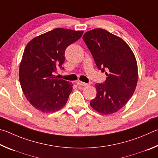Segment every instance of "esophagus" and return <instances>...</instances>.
<instances>
[{"instance_id":"1","label":"esophagus","mask_w":158,"mask_h":158,"mask_svg":"<svg viewBox=\"0 0 158 158\" xmlns=\"http://www.w3.org/2000/svg\"><path fill=\"white\" fill-rule=\"evenodd\" d=\"M77 85H81V86H87V85H89V84H86V83H84V82H82V81H77Z\"/></svg>"}]
</instances>
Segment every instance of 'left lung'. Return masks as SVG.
<instances>
[{
	"instance_id": "obj_1",
	"label": "left lung",
	"mask_w": 158,
	"mask_h": 158,
	"mask_svg": "<svg viewBox=\"0 0 158 158\" xmlns=\"http://www.w3.org/2000/svg\"><path fill=\"white\" fill-rule=\"evenodd\" d=\"M83 40L98 69L103 73L105 69L107 76L104 84L95 85L97 95L90 105L102 114L116 113L126 105L137 87L135 56L123 40L102 28L86 32Z\"/></svg>"
}]
</instances>
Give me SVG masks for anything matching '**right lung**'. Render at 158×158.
Here are the masks:
<instances>
[{
  "mask_svg": "<svg viewBox=\"0 0 158 158\" xmlns=\"http://www.w3.org/2000/svg\"><path fill=\"white\" fill-rule=\"evenodd\" d=\"M83 33L57 28L34 37L25 47L19 69L21 89L31 105L42 113L57 111L65 105L73 84L53 73L62 68L66 48Z\"/></svg>",
  "mask_w": 158,
  "mask_h": 158,
  "instance_id": "right-lung-1",
  "label": "right lung"
}]
</instances>
